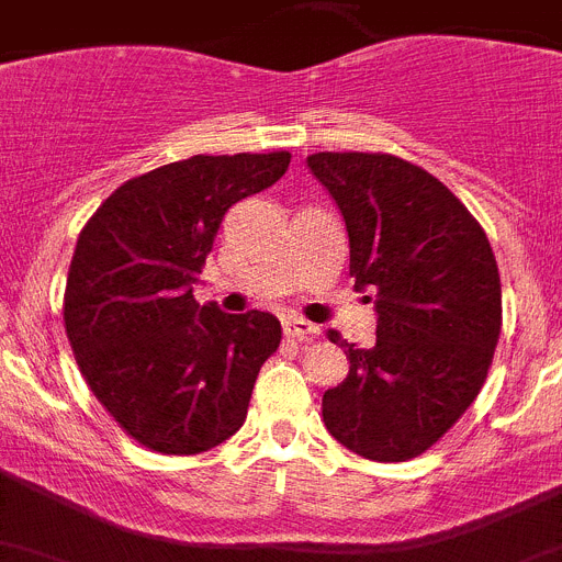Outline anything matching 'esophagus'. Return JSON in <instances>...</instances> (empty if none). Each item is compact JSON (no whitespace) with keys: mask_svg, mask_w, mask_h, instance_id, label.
Returning a JSON list of instances; mask_svg holds the SVG:
<instances>
[{"mask_svg":"<svg viewBox=\"0 0 562 562\" xmlns=\"http://www.w3.org/2000/svg\"><path fill=\"white\" fill-rule=\"evenodd\" d=\"M284 335L292 337V340H312V337L321 335V329L304 321V317H284Z\"/></svg>","mask_w":562,"mask_h":562,"instance_id":"esophagus-1","label":"esophagus"}]
</instances>
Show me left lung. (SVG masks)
<instances>
[{
	"instance_id": "obj_1",
	"label": "left lung",
	"mask_w": 562,
	"mask_h": 562,
	"mask_svg": "<svg viewBox=\"0 0 562 562\" xmlns=\"http://www.w3.org/2000/svg\"><path fill=\"white\" fill-rule=\"evenodd\" d=\"M349 231L357 290H374L376 342L324 394L326 430L371 461L434 448L479 396L501 335V276L484 227L434 173L394 154L306 157Z\"/></svg>"
}]
</instances>
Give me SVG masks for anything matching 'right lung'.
<instances>
[{
	"instance_id": "obj_1",
	"label": "right lung",
	"mask_w": 562,
	"mask_h": 562,
	"mask_svg": "<svg viewBox=\"0 0 562 562\" xmlns=\"http://www.w3.org/2000/svg\"><path fill=\"white\" fill-rule=\"evenodd\" d=\"M286 168L290 151L168 162L123 182L78 236L67 340L95 400L154 453H205L245 425L281 324L270 312L200 306L191 284L227 207Z\"/></svg>"
}]
</instances>
